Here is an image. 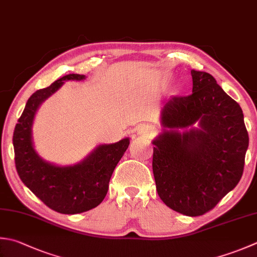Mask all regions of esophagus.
<instances>
[{"mask_svg":"<svg viewBox=\"0 0 257 257\" xmlns=\"http://www.w3.org/2000/svg\"><path fill=\"white\" fill-rule=\"evenodd\" d=\"M154 134H155V128L153 127V125L144 124L138 129V135L143 136V137H146V138L152 137Z\"/></svg>","mask_w":257,"mask_h":257,"instance_id":"esophagus-1","label":"esophagus"}]
</instances>
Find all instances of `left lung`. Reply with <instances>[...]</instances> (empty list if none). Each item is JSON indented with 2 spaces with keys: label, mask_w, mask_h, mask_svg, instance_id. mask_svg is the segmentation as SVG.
<instances>
[{
  "label": "left lung",
  "mask_w": 257,
  "mask_h": 257,
  "mask_svg": "<svg viewBox=\"0 0 257 257\" xmlns=\"http://www.w3.org/2000/svg\"><path fill=\"white\" fill-rule=\"evenodd\" d=\"M193 93L162 108L164 128L153 140L160 199L186 216L214 208L243 175L248 134L239 104L212 74L192 70Z\"/></svg>",
  "instance_id": "left-lung-1"
}]
</instances>
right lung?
<instances>
[{
    "mask_svg": "<svg viewBox=\"0 0 257 257\" xmlns=\"http://www.w3.org/2000/svg\"><path fill=\"white\" fill-rule=\"evenodd\" d=\"M84 79L82 74H68L35 91L25 104L13 134L15 167L23 184L48 207L68 215L87 212L102 202L115 166L130 143L129 138H123L114 144L99 145L81 162L69 166L54 165L40 157L32 138L39 107L64 81Z\"/></svg>",
    "mask_w": 257,
    "mask_h": 257,
    "instance_id": "obj_1",
    "label": "right lung"
}]
</instances>
